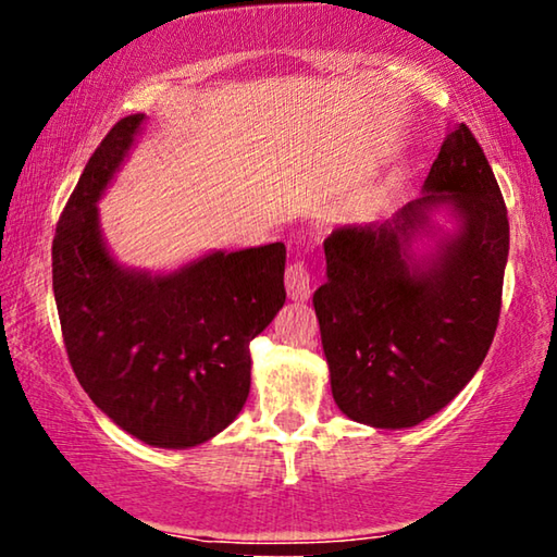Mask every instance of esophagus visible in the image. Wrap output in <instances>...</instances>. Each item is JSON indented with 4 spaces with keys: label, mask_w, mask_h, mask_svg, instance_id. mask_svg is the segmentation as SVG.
Returning <instances> with one entry per match:
<instances>
[{
    "label": "esophagus",
    "mask_w": 557,
    "mask_h": 557,
    "mask_svg": "<svg viewBox=\"0 0 557 557\" xmlns=\"http://www.w3.org/2000/svg\"><path fill=\"white\" fill-rule=\"evenodd\" d=\"M286 294L288 298H294V301H306L308 296H311V271L306 269L304 261H294L290 267L286 269Z\"/></svg>",
    "instance_id": "obj_1"
}]
</instances>
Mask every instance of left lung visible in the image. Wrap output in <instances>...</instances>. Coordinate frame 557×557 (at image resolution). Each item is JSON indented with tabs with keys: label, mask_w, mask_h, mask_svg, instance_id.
<instances>
[{
	"label": "left lung",
	"mask_w": 557,
	"mask_h": 557,
	"mask_svg": "<svg viewBox=\"0 0 557 557\" xmlns=\"http://www.w3.org/2000/svg\"><path fill=\"white\" fill-rule=\"evenodd\" d=\"M443 206L459 231L413 260L409 246ZM508 242L506 201L466 124L443 141L423 196L388 221L331 231L313 308L333 398L350 421L410 428L466 388L498 329Z\"/></svg>",
	"instance_id": "1"
}]
</instances>
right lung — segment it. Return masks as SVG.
<instances>
[{"instance_id":"add662e5","label":"right lung","mask_w":557,"mask_h":557,"mask_svg":"<svg viewBox=\"0 0 557 557\" xmlns=\"http://www.w3.org/2000/svg\"><path fill=\"white\" fill-rule=\"evenodd\" d=\"M144 119H119L84 166L57 224L51 284L66 356L94 406L147 446L194 448L249 398V344L286 301V246L213 251L164 276L119 267L97 201Z\"/></svg>"}]
</instances>
